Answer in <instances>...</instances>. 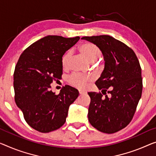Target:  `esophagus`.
<instances>
[{
    "label": "esophagus",
    "mask_w": 156,
    "mask_h": 156,
    "mask_svg": "<svg viewBox=\"0 0 156 156\" xmlns=\"http://www.w3.org/2000/svg\"><path fill=\"white\" fill-rule=\"evenodd\" d=\"M79 94H85V92H83V91H82V90H79Z\"/></svg>",
    "instance_id": "esophagus-1"
}]
</instances>
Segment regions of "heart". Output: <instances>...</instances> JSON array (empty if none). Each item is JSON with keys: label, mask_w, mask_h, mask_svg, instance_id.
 <instances>
[{"label": "heart", "mask_w": 156, "mask_h": 156, "mask_svg": "<svg viewBox=\"0 0 156 156\" xmlns=\"http://www.w3.org/2000/svg\"><path fill=\"white\" fill-rule=\"evenodd\" d=\"M80 52L86 59L89 60L92 63H94L101 56V50L97 46L90 43H85L82 44L79 48ZM72 57V52L71 50L67 51L62 57V65L64 69L69 67V62ZM91 80V77L87 76H83L79 73H73L68 78L69 83L71 85L78 88H84L86 83Z\"/></svg>", "instance_id": "b5f03b06"}]
</instances>
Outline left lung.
Wrapping results in <instances>:
<instances>
[{
	"label": "left lung",
	"mask_w": 156,
	"mask_h": 156,
	"mask_svg": "<svg viewBox=\"0 0 156 156\" xmlns=\"http://www.w3.org/2000/svg\"><path fill=\"white\" fill-rule=\"evenodd\" d=\"M82 39L100 49L105 61L104 71L95 84L105 97L101 92H88L91 99L88 120L99 131L115 133L131 121L141 97L139 62L131 48L110 36H85Z\"/></svg>",
	"instance_id": "1"
}]
</instances>
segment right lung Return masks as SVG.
Returning <instances> with one entry per match:
<instances>
[{
	"label": "right lung",
	"instance_id": "obj_1",
	"mask_svg": "<svg viewBox=\"0 0 156 156\" xmlns=\"http://www.w3.org/2000/svg\"><path fill=\"white\" fill-rule=\"evenodd\" d=\"M79 39L45 36L31 44L19 58L14 72L15 103L26 122L37 131L48 133L61 127L69 106L78 97V90L69 85L55 94L50 84L61 79L62 56Z\"/></svg>",
	"mask_w": 156,
	"mask_h": 156
}]
</instances>
